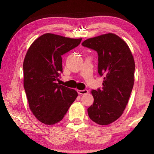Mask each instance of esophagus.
I'll list each match as a JSON object with an SVG mask.
<instances>
[{
  "mask_svg": "<svg viewBox=\"0 0 154 154\" xmlns=\"http://www.w3.org/2000/svg\"><path fill=\"white\" fill-rule=\"evenodd\" d=\"M78 94H86L88 93V90H78Z\"/></svg>",
  "mask_w": 154,
  "mask_h": 154,
  "instance_id": "esophagus-1",
  "label": "esophagus"
}]
</instances>
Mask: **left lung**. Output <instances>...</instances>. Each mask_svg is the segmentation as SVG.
Wrapping results in <instances>:
<instances>
[{
  "mask_svg": "<svg viewBox=\"0 0 154 154\" xmlns=\"http://www.w3.org/2000/svg\"><path fill=\"white\" fill-rule=\"evenodd\" d=\"M82 45L97 51L102 89L92 90L93 105L88 113L93 122L105 126L124 113L134 85V60L128 45L119 36L107 33L88 38Z\"/></svg>",
  "mask_w": 154,
  "mask_h": 154,
  "instance_id": "obj_1",
  "label": "left lung"
}]
</instances>
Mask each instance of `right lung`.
Listing matches in <instances>:
<instances>
[{"label":"right lung","instance_id":"add662e5","mask_svg":"<svg viewBox=\"0 0 154 154\" xmlns=\"http://www.w3.org/2000/svg\"><path fill=\"white\" fill-rule=\"evenodd\" d=\"M82 40L46 33L31 44L26 54L24 87L29 108L45 125L60 122L77 97L76 90L59 85L56 81L62 72V56Z\"/></svg>","mask_w":154,"mask_h":154}]
</instances>
